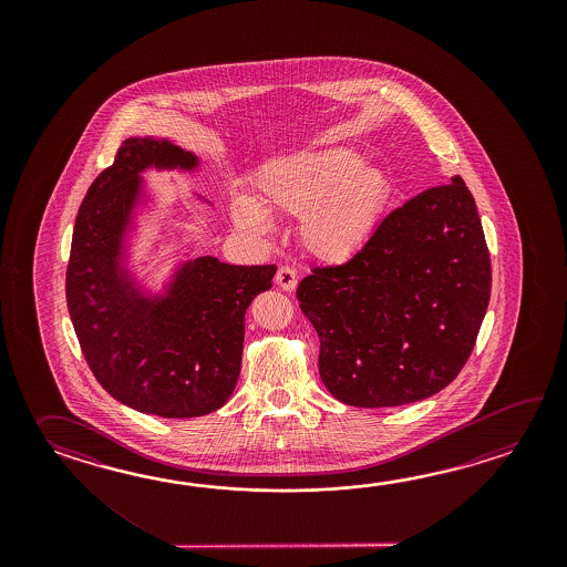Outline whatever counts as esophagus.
Wrapping results in <instances>:
<instances>
[{"mask_svg":"<svg viewBox=\"0 0 567 567\" xmlns=\"http://www.w3.org/2000/svg\"><path fill=\"white\" fill-rule=\"evenodd\" d=\"M276 284H278L279 288L291 291V289L296 288V284H298V276H296V271L291 267L281 266L278 269V274H276Z\"/></svg>","mask_w":567,"mask_h":567,"instance_id":"obj_1","label":"esophagus"}]
</instances>
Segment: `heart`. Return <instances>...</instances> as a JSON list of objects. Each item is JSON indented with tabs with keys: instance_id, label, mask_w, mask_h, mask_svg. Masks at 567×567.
I'll return each mask as SVG.
<instances>
[{
	"instance_id": "b5f03b06",
	"label": "heart",
	"mask_w": 567,
	"mask_h": 567,
	"mask_svg": "<svg viewBox=\"0 0 567 567\" xmlns=\"http://www.w3.org/2000/svg\"><path fill=\"white\" fill-rule=\"evenodd\" d=\"M391 184L385 169L347 147L278 157L255 176L254 196L237 194L230 218L241 230L264 235L269 217H300L306 251L344 264L371 239L385 213Z\"/></svg>"
}]
</instances>
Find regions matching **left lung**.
<instances>
[{
    "mask_svg": "<svg viewBox=\"0 0 567 567\" xmlns=\"http://www.w3.org/2000/svg\"><path fill=\"white\" fill-rule=\"evenodd\" d=\"M491 255L460 176L389 213L342 266L298 286L326 389L354 408L432 398L468 361L491 300Z\"/></svg>",
    "mask_w": 567,
    "mask_h": 567,
    "instance_id": "obj_1",
    "label": "left lung"
}]
</instances>
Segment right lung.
Returning <instances> with one entry per match:
<instances>
[{"mask_svg":"<svg viewBox=\"0 0 567 567\" xmlns=\"http://www.w3.org/2000/svg\"><path fill=\"white\" fill-rule=\"evenodd\" d=\"M193 152L130 137L79 208L66 303L85 361L111 398L159 417H198L227 403L241 371L245 310L276 266L186 261L166 296L145 298L125 261V233L147 168L190 169Z\"/></svg>","mask_w":567,"mask_h":567,"instance_id":"right-lung-1","label":"right lung"}]
</instances>
